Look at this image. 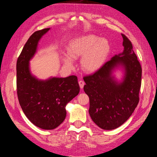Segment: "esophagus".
<instances>
[{
    "label": "esophagus",
    "mask_w": 157,
    "mask_h": 157,
    "mask_svg": "<svg viewBox=\"0 0 157 157\" xmlns=\"http://www.w3.org/2000/svg\"><path fill=\"white\" fill-rule=\"evenodd\" d=\"M79 86H80V88L81 89H83V86L85 85V82L83 81H79Z\"/></svg>",
    "instance_id": "1"
}]
</instances>
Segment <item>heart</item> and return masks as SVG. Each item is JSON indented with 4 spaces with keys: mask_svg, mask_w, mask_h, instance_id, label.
Masks as SVG:
<instances>
[{
    "mask_svg": "<svg viewBox=\"0 0 157 157\" xmlns=\"http://www.w3.org/2000/svg\"><path fill=\"white\" fill-rule=\"evenodd\" d=\"M110 52L108 40L95 34L84 35L72 39L67 48V55L62 57L65 66L72 68L73 60L81 56V67L86 73H94L99 70Z\"/></svg>",
    "mask_w": 157,
    "mask_h": 157,
    "instance_id": "obj_1",
    "label": "heart"
}]
</instances>
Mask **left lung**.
<instances>
[{"instance_id":"obj_1","label":"left lung","mask_w":157,"mask_h":157,"mask_svg":"<svg viewBox=\"0 0 157 157\" xmlns=\"http://www.w3.org/2000/svg\"><path fill=\"white\" fill-rule=\"evenodd\" d=\"M124 48L92 75L85 76L84 91L90 98L89 114L104 130H113L123 124L139 102L142 69L130 40L121 34ZM120 70L118 80L114 72Z\"/></svg>"}]
</instances>
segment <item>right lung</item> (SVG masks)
I'll return each instance as SVG.
<instances>
[{
  "label": "right lung",
  "mask_w": 157,
  "mask_h": 157,
  "mask_svg": "<svg viewBox=\"0 0 157 157\" xmlns=\"http://www.w3.org/2000/svg\"><path fill=\"white\" fill-rule=\"evenodd\" d=\"M49 30L35 32L25 44L16 63V86L21 108L33 124L44 130H52L61 124L67 114L66 105L80 90L76 76L44 80L32 74L30 61L37 53L40 39Z\"/></svg>",
  "instance_id": "right-lung-1"
}]
</instances>
